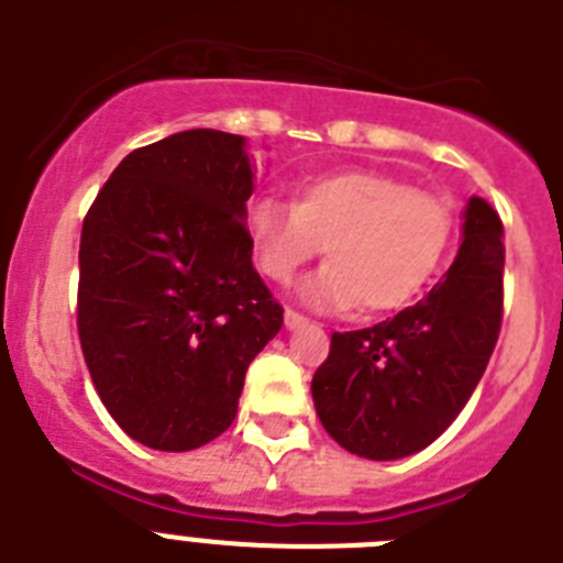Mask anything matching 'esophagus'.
<instances>
[{
	"instance_id": "obj_1",
	"label": "esophagus",
	"mask_w": 563,
	"mask_h": 563,
	"mask_svg": "<svg viewBox=\"0 0 563 563\" xmlns=\"http://www.w3.org/2000/svg\"><path fill=\"white\" fill-rule=\"evenodd\" d=\"M307 324H310V321H307L301 312H296V310H290V307H287V310H285V327H287V330H298V327H307Z\"/></svg>"
}]
</instances>
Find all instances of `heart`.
<instances>
[{"label":"heart","mask_w":563,"mask_h":563,"mask_svg":"<svg viewBox=\"0 0 563 563\" xmlns=\"http://www.w3.org/2000/svg\"><path fill=\"white\" fill-rule=\"evenodd\" d=\"M451 228L440 197L366 168L310 177L292 206L258 197L245 217L256 267L271 282L290 285L327 247L330 265L301 287V298L330 310L361 301L366 316L415 301L440 267Z\"/></svg>","instance_id":"obj_1"}]
</instances>
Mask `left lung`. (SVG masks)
<instances>
[{
    "label": "left lung",
    "instance_id": "left-lung-1",
    "mask_svg": "<svg viewBox=\"0 0 563 563\" xmlns=\"http://www.w3.org/2000/svg\"><path fill=\"white\" fill-rule=\"evenodd\" d=\"M440 285L369 330L335 332L312 377L327 434L363 460H402L449 429L485 372L501 327V220L482 197Z\"/></svg>",
    "mask_w": 563,
    "mask_h": 563
}]
</instances>
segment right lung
I'll list each match as a JSON object with an SVG mask.
<instances>
[{"label": "right lung", "instance_id": "right-lung-1", "mask_svg": "<svg viewBox=\"0 0 563 563\" xmlns=\"http://www.w3.org/2000/svg\"><path fill=\"white\" fill-rule=\"evenodd\" d=\"M253 180L242 134L188 129L126 154L84 220V361L112 420L148 449L217 440L285 324L251 262Z\"/></svg>", "mask_w": 563, "mask_h": 563}]
</instances>
